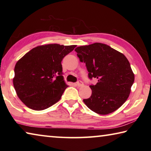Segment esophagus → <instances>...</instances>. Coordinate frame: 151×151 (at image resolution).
Here are the masks:
<instances>
[{"mask_svg":"<svg viewBox=\"0 0 151 151\" xmlns=\"http://www.w3.org/2000/svg\"><path fill=\"white\" fill-rule=\"evenodd\" d=\"M76 85H77L78 86H82L83 85V83L81 81H79L77 82V83H76Z\"/></svg>","mask_w":151,"mask_h":151,"instance_id":"1","label":"esophagus"}]
</instances>
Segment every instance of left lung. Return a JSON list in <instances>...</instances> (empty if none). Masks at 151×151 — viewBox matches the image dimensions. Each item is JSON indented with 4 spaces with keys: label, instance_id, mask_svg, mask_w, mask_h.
Wrapping results in <instances>:
<instances>
[{
    "label": "left lung",
    "instance_id": "left-lung-1",
    "mask_svg": "<svg viewBox=\"0 0 151 151\" xmlns=\"http://www.w3.org/2000/svg\"><path fill=\"white\" fill-rule=\"evenodd\" d=\"M81 62L86 64L88 78L98 80L90 85L92 94L84 99L88 109L99 114H108L127 100L134 75L127 57L114 48L96 42L75 48Z\"/></svg>",
    "mask_w": 151,
    "mask_h": 151
}]
</instances>
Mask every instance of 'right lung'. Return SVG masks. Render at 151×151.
Segmentation results:
<instances>
[{
	"label": "right lung",
	"instance_id": "1",
	"mask_svg": "<svg viewBox=\"0 0 151 151\" xmlns=\"http://www.w3.org/2000/svg\"><path fill=\"white\" fill-rule=\"evenodd\" d=\"M76 47L58 44L39 46L18 60L13 85L25 105L42 111L60 100L68 86L64 81L61 62Z\"/></svg>",
	"mask_w": 151,
	"mask_h": 151
}]
</instances>
